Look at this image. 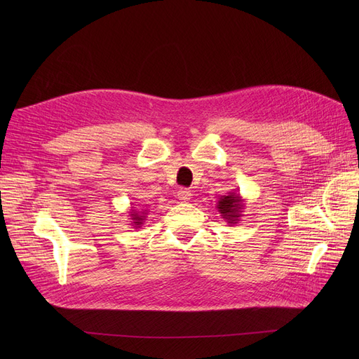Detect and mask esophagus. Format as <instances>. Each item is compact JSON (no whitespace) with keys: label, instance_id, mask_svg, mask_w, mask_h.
Here are the masks:
<instances>
[{"label":"esophagus","instance_id":"34e87169","mask_svg":"<svg viewBox=\"0 0 359 359\" xmlns=\"http://www.w3.org/2000/svg\"><path fill=\"white\" fill-rule=\"evenodd\" d=\"M191 196H192V192L189 189H186V187H182V189H179L177 192V198L182 202H187L191 199Z\"/></svg>","mask_w":359,"mask_h":359}]
</instances>
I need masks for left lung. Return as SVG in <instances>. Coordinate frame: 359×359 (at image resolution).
Wrapping results in <instances>:
<instances>
[{"label": "left lung", "instance_id": "1", "mask_svg": "<svg viewBox=\"0 0 359 359\" xmlns=\"http://www.w3.org/2000/svg\"><path fill=\"white\" fill-rule=\"evenodd\" d=\"M217 210L221 214V217L225 219V222L231 227V225H236L243 217L244 201L241 195L237 194V191H233L229 195H224L219 198L217 203Z\"/></svg>", "mask_w": 359, "mask_h": 359}]
</instances>
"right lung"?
I'll return each mask as SVG.
<instances>
[{
  "mask_svg": "<svg viewBox=\"0 0 359 359\" xmlns=\"http://www.w3.org/2000/svg\"><path fill=\"white\" fill-rule=\"evenodd\" d=\"M147 210H142V211H137L134 210V206H132V210L129 211V217H130V224L132 227L134 229H141L142 224L145 222V218H147Z\"/></svg>",
  "mask_w": 359,
  "mask_h": 359,
  "instance_id": "right-lung-1",
  "label": "right lung"
}]
</instances>
